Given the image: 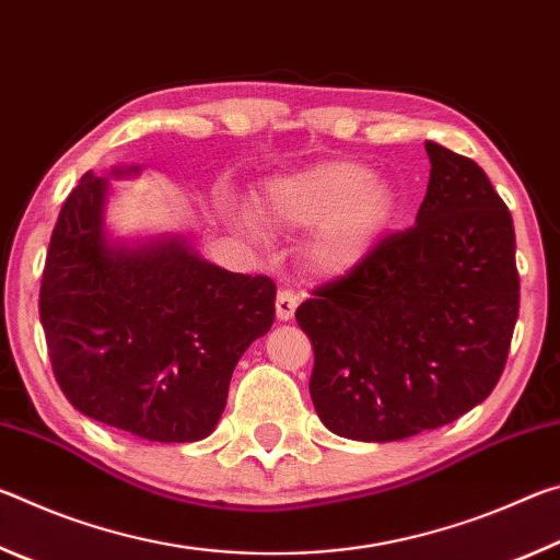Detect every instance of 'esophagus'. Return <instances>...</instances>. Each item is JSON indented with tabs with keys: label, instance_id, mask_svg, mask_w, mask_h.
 <instances>
[{
	"label": "esophagus",
	"instance_id": "1",
	"mask_svg": "<svg viewBox=\"0 0 560 560\" xmlns=\"http://www.w3.org/2000/svg\"><path fill=\"white\" fill-rule=\"evenodd\" d=\"M296 306H299V299H296V293H293L291 289H281L277 293V318L279 320H291Z\"/></svg>",
	"mask_w": 560,
	"mask_h": 560
}]
</instances>
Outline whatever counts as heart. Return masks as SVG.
Masks as SVG:
<instances>
[{
	"label": "heart",
	"instance_id": "heart-1",
	"mask_svg": "<svg viewBox=\"0 0 560 560\" xmlns=\"http://www.w3.org/2000/svg\"><path fill=\"white\" fill-rule=\"evenodd\" d=\"M397 195L385 177L353 160H328L277 179L257 214L281 230L314 232L306 259L318 273H346L363 261L395 214Z\"/></svg>",
	"mask_w": 560,
	"mask_h": 560
}]
</instances>
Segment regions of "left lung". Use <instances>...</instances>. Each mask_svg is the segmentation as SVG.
Instances as JSON below:
<instances>
[{
    "label": "left lung",
    "instance_id": "1",
    "mask_svg": "<svg viewBox=\"0 0 560 560\" xmlns=\"http://www.w3.org/2000/svg\"><path fill=\"white\" fill-rule=\"evenodd\" d=\"M415 226L296 308L314 343L311 400L346 440L395 442L485 402L518 318L516 236L474 160L440 143Z\"/></svg>",
    "mask_w": 560,
    "mask_h": 560
}]
</instances>
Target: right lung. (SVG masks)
Here are the masks:
<instances>
[{"instance_id":"add662e5","label":"right lung","mask_w":560,"mask_h":560,"mask_svg":"<svg viewBox=\"0 0 560 560\" xmlns=\"http://www.w3.org/2000/svg\"><path fill=\"white\" fill-rule=\"evenodd\" d=\"M81 177L46 252L39 314L75 410L148 442H197L220 422L236 363L273 324L277 283L214 267L179 234L108 230L110 177Z\"/></svg>"}]
</instances>
